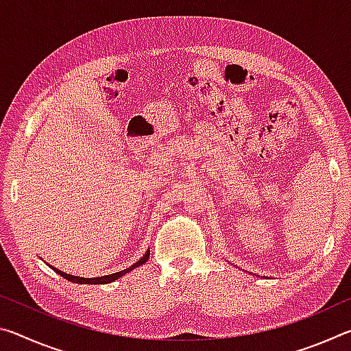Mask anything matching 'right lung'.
Instances as JSON below:
<instances>
[{
	"label": "right lung",
	"mask_w": 351,
	"mask_h": 351,
	"mask_svg": "<svg viewBox=\"0 0 351 351\" xmlns=\"http://www.w3.org/2000/svg\"><path fill=\"white\" fill-rule=\"evenodd\" d=\"M148 257H150V251H147L144 257L139 258L138 261H136L134 265H132V266H130V268H127V269L119 271V272H114V274H108V276H102V277H94V278H85V277L71 276V274H66V272H63V271H60V269L54 268V266H51V265H49V268H51V269H54L58 276H62L63 278H66V280H69V282L80 283V285H105V283H111V282L117 280L119 277H122L123 274H127V272L136 269V268H138V266H141V265H144L145 261L148 260Z\"/></svg>",
	"instance_id": "obj_1"
}]
</instances>
